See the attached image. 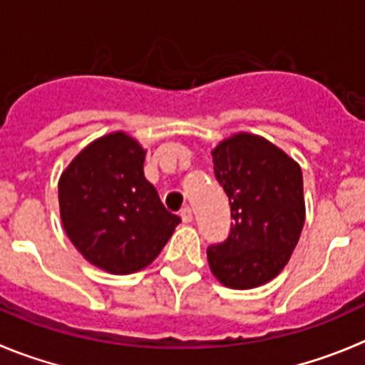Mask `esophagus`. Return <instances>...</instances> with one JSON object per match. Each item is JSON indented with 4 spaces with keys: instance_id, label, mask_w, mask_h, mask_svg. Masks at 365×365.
Returning <instances> with one entry per match:
<instances>
[{
    "instance_id": "esophagus-1",
    "label": "esophagus",
    "mask_w": 365,
    "mask_h": 365,
    "mask_svg": "<svg viewBox=\"0 0 365 365\" xmlns=\"http://www.w3.org/2000/svg\"><path fill=\"white\" fill-rule=\"evenodd\" d=\"M180 217H182L183 223H190V221H192V210H190V207H183V209L180 210Z\"/></svg>"
}]
</instances>
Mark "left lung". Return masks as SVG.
I'll use <instances>...</instances> for the list:
<instances>
[{
    "label": "left lung",
    "mask_w": 365,
    "mask_h": 365,
    "mask_svg": "<svg viewBox=\"0 0 365 365\" xmlns=\"http://www.w3.org/2000/svg\"><path fill=\"white\" fill-rule=\"evenodd\" d=\"M214 175L229 196L230 234L207 248L214 277L234 290H250L275 277L304 227L299 163L267 138L236 133L212 149Z\"/></svg>",
    "instance_id": "1"
}]
</instances>
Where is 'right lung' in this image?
Wrapping results in <instances>:
<instances>
[{
  "label": "right lung",
  "mask_w": 365,
  "mask_h": 365,
  "mask_svg": "<svg viewBox=\"0 0 365 365\" xmlns=\"http://www.w3.org/2000/svg\"><path fill=\"white\" fill-rule=\"evenodd\" d=\"M145 151L124 131L104 135L59 178L61 221L86 261L113 275L151 264L180 217L144 176Z\"/></svg>",
  "instance_id": "add662e5"
}]
</instances>
